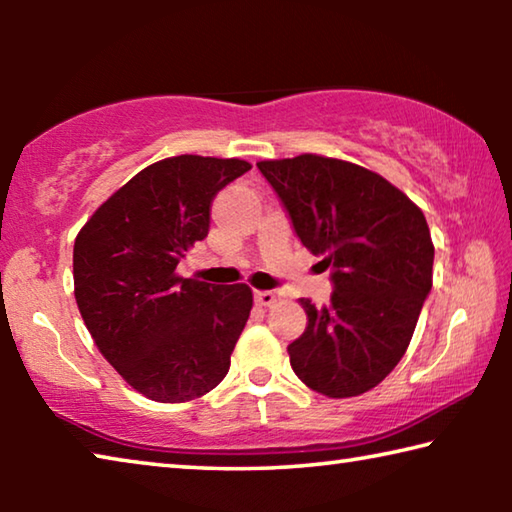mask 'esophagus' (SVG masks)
I'll list each match as a JSON object with an SVG mask.
<instances>
[{
  "label": "esophagus",
  "mask_w": 512,
  "mask_h": 512,
  "mask_svg": "<svg viewBox=\"0 0 512 512\" xmlns=\"http://www.w3.org/2000/svg\"><path fill=\"white\" fill-rule=\"evenodd\" d=\"M255 302L259 307H271L275 302V293L273 291H255Z\"/></svg>",
  "instance_id": "1"
}]
</instances>
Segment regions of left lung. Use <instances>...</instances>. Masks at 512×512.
I'll return each instance as SVG.
<instances>
[{
	"instance_id": "8db88e82",
	"label": "left lung",
	"mask_w": 512,
	"mask_h": 512,
	"mask_svg": "<svg viewBox=\"0 0 512 512\" xmlns=\"http://www.w3.org/2000/svg\"><path fill=\"white\" fill-rule=\"evenodd\" d=\"M257 167L302 246L332 271L327 307L300 300L307 329L287 348L291 368L327 397L366 393L404 357L431 291L427 219L409 196L359 164L302 153Z\"/></svg>"
}]
</instances>
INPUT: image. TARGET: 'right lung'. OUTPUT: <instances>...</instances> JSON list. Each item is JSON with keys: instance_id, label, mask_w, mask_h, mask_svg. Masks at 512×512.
I'll list each match as a JSON object with an SVG mask.
<instances>
[{"instance_id": "obj_1", "label": "right lung", "mask_w": 512, "mask_h": 512, "mask_svg": "<svg viewBox=\"0 0 512 512\" xmlns=\"http://www.w3.org/2000/svg\"><path fill=\"white\" fill-rule=\"evenodd\" d=\"M250 169L176 155L117 189L74 241V296L99 352L137 393L189 402L228 375L253 309L248 284H207L176 266L210 230L214 196Z\"/></svg>"}]
</instances>
